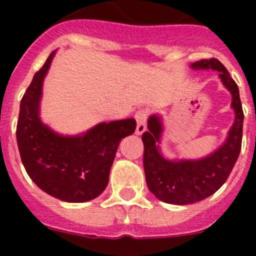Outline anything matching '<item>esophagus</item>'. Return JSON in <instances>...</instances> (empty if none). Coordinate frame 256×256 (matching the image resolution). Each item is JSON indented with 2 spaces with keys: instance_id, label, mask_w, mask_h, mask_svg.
Here are the masks:
<instances>
[{
  "instance_id": "obj_1",
  "label": "esophagus",
  "mask_w": 256,
  "mask_h": 256,
  "mask_svg": "<svg viewBox=\"0 0 256 256\" xmlns=\"http://www.w3.org/2000/svg\"><path fill=\"white\" fill-rule=\"evenodd\" d=\"M148 110H138V112H136L134 118L136 120H137V128H136V134H142V133L146 130V120H148Z\"/></svg>"
}]
</instances>
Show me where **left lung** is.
<instances>
[{
    "mask_svg": "<svg viewBox=\"0 0 256 256\" xmlns=\"http://www.w3.org/2000/svg\"><path fill=\"white\" fill-rule=\"evenodd\" d=\"M191 68L219 72L222 84L232 96L230 106L234 112V122L223 144L206 158L198 160H169L162 156L159 146L162 134V116L154 114L148 118V130L142 134L146 183L155 198L174 205L195 204L218 191L234 169L242 142V105L238 87L228 70L216 58L196 61L191 64Z\"/></svg>",
    "mask_w": 256,
    "mask_h": 256,
    "instance_id": "left-lung-1",
    "label": "left lung"
}]
</instances>
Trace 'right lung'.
<instances>
[{
	"label": "right lung",
	"instance_id": "obj_1",
	"mask_svg": "<svg viewBox=\"0 0 256 256\" xmlns=\"http://www.w3.org/2000/svg\"><path fill=\"white\" fill-rule=\"evenodd\" d=\"M56 51L33 76L20 102L16 141L32 180L48 195L66 202L100 196L122 138L136 130L134 119L98 123L82 134L64 136L40 120L42 87Z\"/></svg>",
	"mask_w": 256,
	"mask_h": 256
}]
</instances>
